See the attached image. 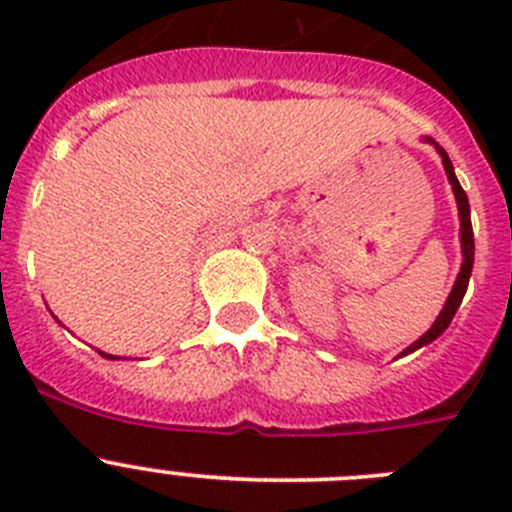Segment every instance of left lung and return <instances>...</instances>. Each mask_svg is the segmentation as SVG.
I'll return each mask as SVG.
<instances>
[{"instance_id":"8db88e82","label":"left lung","mask_w":512,"mask_h":512,"mask_svg":"<svg viewBox=\"0 0 512 512\" xmlns=\"http://www.w3.org/2000/svg\"><path fill=\"white\" fill-rule=\"evenodd\" d=\"M425 143H431L433 148L438 151V156H441V164L443 169H446V176H449V184L451 189H454V197H456V207H459V241H461V256H464V261H461V269H459V277H456L454 287H451V295L446 297V305H443V310L438 312L436 323L431 325V328L425 330L423 336L418 338L415 343H410L405 351H402L400 356H408L413 354V351H418V348L428 346V343L436 341L438 336H441L443 330L449 328V323L454 320L456 310H459L461 300H464V295H467V287H469V277H472V266H474V233H472V217H469V200H467V192L461 189L459 179H456L454 174V164H451L449 153L443 151L441 146H438L436 140L433 138H423Z\"/></svg>"}]
</instances>
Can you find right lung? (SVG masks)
Returning a JSON list of instances; mask_svg holds the SVG:
<instances>
[{"mask_svg": "<svg viewBox=\"0 0 512 512\" xmlns=\"http://www.w3.org/2000/svg\"><path fill=\"white\" fill-rule=\"evenodd\" d=\"M99 354H102V351H99ZM104 359H117V356H112V354H102Z\"/></svg>", "mask_w": 512, "mask_h": 512, "instance_id": "obj_1", "label": "right lung"}]
</instances>
